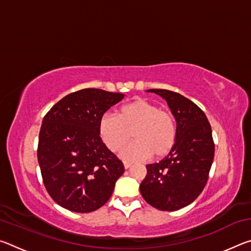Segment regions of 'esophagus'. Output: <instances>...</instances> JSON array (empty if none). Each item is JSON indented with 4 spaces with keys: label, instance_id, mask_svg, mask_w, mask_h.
<instances>
[{
    "label": "esophagus",
    "instance_id": "34e87169",
    "mask_svg": "<svg viewBox=\"0 0 251 251\" xmlns=\"http://www.w3.org/2000/svg\"><path fill=\"white\" fill-rule=\"evenodd\" d=\"M130 166H131V163H129V161H124V168L125 169H128Z\"/></svg>",
    "mask_w": 251,
    "mask_h": 251
}]
</instances>
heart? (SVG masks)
<instances>
[{"label":"heart","instance_id":"obj_1","mask_svg":"<svg viewBox=\"0 0 251 251\" xmlns=\"http://www.w3.org/2000/svg\"><path fill=\"white\" fill-rule=\"evenodd\" d=\"M100 141L110 151H117L133 135L135 142L124 147L125 160L156 158L166 156L177 138L175 117L144 99H134L117 109V116L104 114L97 126Z\"/></svg>","mask_w":251,"mask_h":251}]
</instances>
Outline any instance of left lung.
<instances>
[{
    "label": "left lung",
    "instance_id": "8db88e82",
    "mask_svg": "<svg viewBox=\"0 0 251 251\" xmlns=\"http://www.w3.org/2000/svg\"><path fill=\"white\" fill-rule=\"evenodd\" d=\"M146 92L167 101L177 123V138L164 159L147 165L139 190L152 207L175 211L192 203L206 185L215 154L211 127L205 113L185 96L158 88Z\"/></svg>",
    "mask_w": 251,
    "mask_h": 251
}]
</instances>
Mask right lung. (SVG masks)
Here are the masks:
<instances>
[{"mask_svg": "<svg viewBox=\"0 0 251 251\" xmlns=\"http://www.w3.org/2000/svg\"><path fill=\"white\" fill-rule=\"evenodd\" d=\"M124 96L85 88L63 97L43 118L37 159L46 190L65 209H99L124 173V165L97 131L100 117Z\"/></svg>", "mask_w": 251, "mask_h": 251, "instance_id": "right-lung-1", "label": "right lung"}]
</instances>
